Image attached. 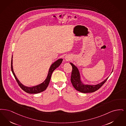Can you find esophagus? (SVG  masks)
I'll use <instances>...</instances> for the list:
<instances>
[{
	"instance_id": "34e87169",
	"label": "esophagus",
	"mask_w": 126,
	"mask_h": 126,
	"mask_svg": "<svg viewBox=\"0 0 126 126\" xmlns=\"http://www.w3.org/2000/svg\"><path fill=\"white\" fill-rule=\"evenodd\" d=\"M67 58V57H66V58Z\"/></svg>"
}]
</instances>
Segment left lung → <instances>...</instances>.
<instances>
[{
    "label": "left lung",
    "mask_w": 126,
    "mask_h": 126,
    "mask_svg": "<svg viewBox=\"0 0 126 126\" xmlns=\"http://www.w3.org/2000/svg\"><path fill=\"white\" fill-rule=\"evenodd\" d=\"M71 64L72 68L71 78V83L74 88L80 92L84 93L94 92L101 88L108 79L107 78L104 81L96 85H84L80 80V74L78 68L72 63H71Z\"/></svg>",
    "instance_id": "8db88e82"
}]
</instances>
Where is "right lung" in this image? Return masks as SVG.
Returning a JSON list of instances; mask_svg holds the SVG:
<instances>
[{"label":"right lung","mask_w":126,"mask_h":126,"mask_svg":"<svg viewBox=\"0 0 126 126\" xmlns=\"http://www.w3.org/2000/svg\"><path fill=\"white\" fill-rule=\"evenodd\" d=\"M62 61H63V59H59L58 60L55 61V63H53L51 66L50 69H49L47 77L44 82L38 85L32 87H28L23 86L17 79V78L16 77V76L14 72V71H13V65H12V62H13L12 57V60H11V71H12V73H13L14 77L15 78L17 83L18 84L19 86L23 91H24L26 93H29V94H37V93H40L41 92H43L47 89V88L49 84L53 72L54 71L55 69H56L57 67H58V66H59L61 63H62Z\"/></svg>","instance_id":"add662e5"}]
</instances>
